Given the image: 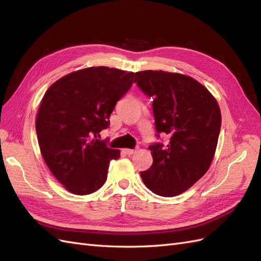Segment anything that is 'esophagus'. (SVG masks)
Masks as SVG:
<instances>
[{
    "mask_svg": "<svg viewBox=\"0 0 261 261\" xmlns=\"http://www.w3.org/2000/svg\"><path fill=\"white\" fill-rule=\"evenodd\" d=\"M124 152L126 153V154H128V155H130V154H134L136 152V150H134V149H128V148H125L124 149Z\"/></svg>",
    "mask_w": 261,
    "mask_h": 261,
    "instance_id": "1",
    "label": "esophagus"
}]
</instances>
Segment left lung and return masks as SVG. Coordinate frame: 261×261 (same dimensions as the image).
Masks as SVG:
<instances>
[{"label": "left lung", "mask_w": 261, "mask_h": 261, "mask_svg": "<svg viewBox=\"0 0 261 261\" xmlns=\"http://www.w3.org/2000/svg\"><path fill=\"white\" fill-rule=\"evenodd\" d=\"M134 82L152 97L158 133L169 144L149 147L153 163L140 172L152 193L173 197L184 193L209 170L218 145L221 111L211 92L193 77L164 70H144Z\"/></svg>", "instance_id": "obj_1"}]
</instances>
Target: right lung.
Here are the masks:
<instances>
[{"instance_id": "add662e5", "label": "right lung", "mask_w": 261, "mask_h": 261, "mask_svg": "<svg viewBox=\"0 0 261 261\" xmlns=\"http://www.w3.org/2000/svg\"><path fill=\"white\" fill-rule=\"evenodd\" d=\"M134 77L92 66L63 76L45 91L36 118L38 143L49 170L69 193L96 192L106 183L110 161L120 158V150L97 137Z\"/></svg>"}]
</instances>
